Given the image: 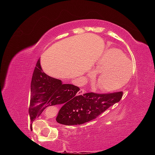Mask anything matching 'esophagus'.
<instances>
[{"instance_id":"esophagus-1","label":"esophagus","mask_w":155,"mask_h":155,"mask_svg":"<svg viewBox=\"0 0 155 155\" xmlns=\"http://www.w3.org/2000/svg\"><path fill=\"white\" fill-rule=\"evenodd\" d=\"M84 92H85V90H84V89H81V90H79V95H83V94H84Z\"/></svg>"}]
</instances>
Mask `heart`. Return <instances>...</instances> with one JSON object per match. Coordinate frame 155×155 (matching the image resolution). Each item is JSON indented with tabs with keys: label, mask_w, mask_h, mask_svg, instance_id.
<instances>
[{
	"label": "heart",
	"mask_w": 155,
	"mask_h": 155,
	"mask_svg": "<svg viewBox=\"0 0 155 155\" xmlns=\"http://www.w3.org/2000/svg\"><path fill=\"white\" fill-rule=\"evenodd\" d=\"M93 70L100 72L96 78L98 88L104 92H114L123 87L133 75V65L123 51L109 49L101 55ZM92 75V73H90Z\"/></svg>",
	"instance_id": "heart-1"
}]
</instances>
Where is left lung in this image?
<instances>
[{
  "label": "left lung",
  "instance_id": "1",
  "mask_svg": "<svg viewBox=\"0 0 155 155\" xmlns=\"http://www.w3.org/2000/svg\"><path fill=\"white\" fill-rule=\"evenodd\" d=\"M123 92L97 94L87 92L79 95L73 104L62 107L56 120L65 125H77L90 122L122 99Z\"/></svg>",
  "mask_w": 155,
  "mask_h": 155
}]
</instances>
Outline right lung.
I'll list each match as a JSON object with an SVG mask.
<instances>
[{
    "mask_svg": "<svg viewBox=\"0 0 155 155\" xmlns=\"http://www.w3.org/2000/svg\"><path fill=\"white\" fill-rule=\"evenodd\" d=\"M80 89L69 84H63L61 80L48 76L41 67L38 60L32 76L31 105L29 114L33 122L47 107L63 105V107L73 104L77 100Z\"/></svg>",
    "mask_w": 155,
    "mask_h": 155,
    "instance_id": "obj_1",
    "label": "right lung"
}]
</instances>
